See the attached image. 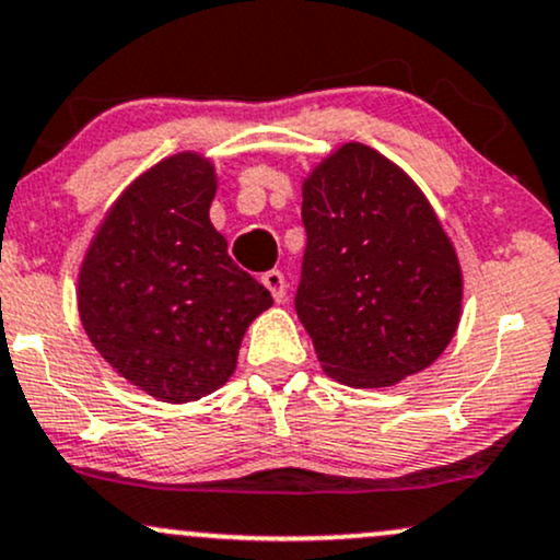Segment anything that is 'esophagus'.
<instances>
[{
    "label": "esophagus",
    "mask_w": 560,
    "mask_h": 560,
    "mask_svg": "<svg viewBox=\"0 0 560 560\" xmlns=\"http://www.w3.org/2000/svg\"><path fill=\"white\" fill-rule=\"evenodd\" d=\"M261 282H265L267 291L272 293V299L282 303V299H285V275H282L280 269H269V272L261 275Z\"/></svg>",
    "instance_id": "1"
}]
</instances>
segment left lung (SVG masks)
<instances>
[{
    "mask_svg": "<svg viewBox=\"0 0 560 560\" xmlns=\"http://www.w3.org/2000/svg\"><path fill=\"white\" fill-rule=\"evenodd\" d=\"M295 314L337 382L374 389L418 374L457 332L462 269L405 171L361 142L303 182Z\"/></svg>",
    "mask_w": 560,
    "mask_h": 560,
    "instance_id": "1",
    "label": "left lung"
}]
</instances>
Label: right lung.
<instances>
[{
    "mask_svg": "<svg viewBox=\"0 0 560 560\" xmlns=\"http://www.w3.org/2000/svg\"><path fill=\"white\" fill-rule=\"evenodd\" d=\"M215 186L202 155L165 158L116 199L80 269L90 342L163 402H191L223 386L246 327L272 306L210 223Z\"/></svg>",
    "mask_w": 560,
    "mask_h": 560,
    "instance_id": "add662e5",
    "label": "right lung"
}]
</instances>
